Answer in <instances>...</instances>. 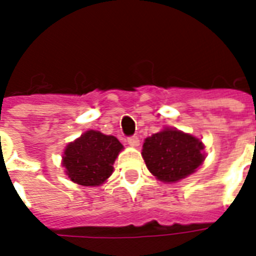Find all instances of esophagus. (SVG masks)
I'll return each instance as SVG.
<instances>
[{
  "label": "esophagus",
  "instance_id": "esophagus-1",
  "mask_svg": "<svg viewBox=\"0 0 256 256\" xmlns=\"http://www.w3.org/2000/svg\"><path fill=\"white\" fill-rule=\"evenodd\" d=\"M128 144L130 146H132V148H138L140 146V138L138 136H128Z\"/></svg>",
  "mask_w": 256,
  "mask_h": 256
}]
</instances>
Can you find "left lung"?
<instances>
[{
  "mask_svg": "<svg viewBox=\"0 0 256 256\" xmlns=\"http://www.w3.org/2000/svg\"><path fill=\"white\" fill-rule=\"evenodd\" d=\"M196 136L177 128H166L148 136L142 146V157L150 173L164 182H177L196 172L206 154Z\"/></svg>",
  "mask_w": 256,
  "mask_h": 256,
  "instance_id": "8db88e82",
  "label": "left lung"
}]
</instances>
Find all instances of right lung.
<instances>
[{
	"mask_svg": "<svg viewBox=\"0 0 256 256\" xmlns=\"http://www.w3.org/2000/svg\"><path fill=\"white\" fill-rule=\"evenodd\" d=\"M122 149L124 146L114 136L88 130L64 150L66 174L83 186L102 185L112 174V165Z\"/></svg>",
	"mask_w": 256,
	"mask_h": 256,
	"instance_id": "1",
	"label": "right lung"
}]
</instances>
